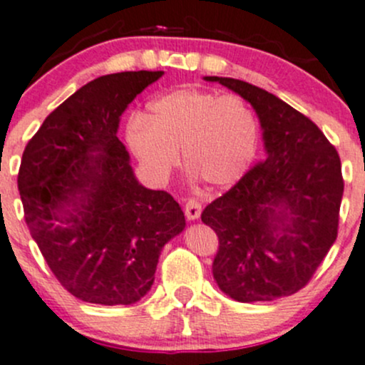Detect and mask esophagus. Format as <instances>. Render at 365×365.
I'll use <instances>...</instances> for the list:
<instances>
[{
    "label": "esophagus",
    "instance_id": "34e87169",
    "mask_svg": "<svg viewBox=\"0 0 365 365\" xmlns=\"http://www.w3.org/2000/svg\"><path fill=\"white\" fill-rule=\"evenodd\" d=\"M183 210H185V217L189 220H197L201 215V203L197 200H189L183 206Z\"/></svg>",
    "mask_w": 365,
    "mask_h": 365
}]
</instances>
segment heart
<instances>
[{
    "label": "heart",
    "instance_id": "obj_1",
    "mask_svg": "<svg viewBox=\"0 0 365 365\" xmlns=\"http://www.w3.org/2000/svg\"><path fill=\"white\" fill-rule=\"evenodd\" d=\"M127 141L153 182L178 164L210 189H227L247 173L259 141V121L245 98L200 88H180L155 98L150 114L128 118Z\"/></svg>",
    "mask_w": 365,
    "mask_h": 365
}]
</instances>
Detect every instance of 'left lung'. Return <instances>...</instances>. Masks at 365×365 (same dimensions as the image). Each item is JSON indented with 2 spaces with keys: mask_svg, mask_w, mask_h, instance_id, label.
<instances>
[{
  "mask_svg": "<svg viewBox=\"0 0 365 365\" xmlns=\"http://www.w3.org/2000/svg\"><path fill=\"white\" fill-rule=\"evenodd\" d=\"M205 81L252 106L267 153L201 213L219 237L213 279L244 304L293 295L337 238L344 190L339 153L307 116L275 95L231 77Z\"/></svg>",
  "mask_w": 365,
  "mask_h": 365,
  "instance_id": "8db88e82",
  "label": "left lung"
}]
</instances>
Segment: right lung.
Segmentation results:
<instances>
[{"instance_id":"right-lung-1","label":"right lung","mask_w":365,"mask_h":365,"mask_svg":"<svg viewBox=\"0 0 365 365\" xmlns=\"http://www.w3.org/2000/svg\"><path fill=\"white\" fill-rule=\"evenodd\" d=\"M164 72L97 77L43 120L21 160L24 219L68 293L130 305L155 281L162 247L185 230L171 194L138 182L118 139L120 118Z\"/></svg>"}]
</instances>
